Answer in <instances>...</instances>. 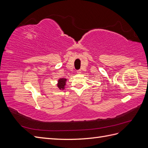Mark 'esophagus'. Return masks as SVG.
I'll list each match as a JSON object with an SVG mask.
<instances>
[{"mask_svg":"<svg viewBox=\"0 0 148 148\" xmlns=\"http://www.w3.org/2000/svg\"><path fill=\"white\" fill-rule=\"evenodd\" d=\"M77 73L78 74H81V73H82V70H77Z\"/></svg>","mask_w":148,"mask_h":148,"instance_id":"34e87169","label":"esophagus"}]
</instances>
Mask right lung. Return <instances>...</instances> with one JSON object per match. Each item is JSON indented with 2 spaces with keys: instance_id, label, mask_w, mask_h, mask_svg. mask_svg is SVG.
I'll use <instances>...</instances> for the list:
<instances>
[{
  "instance_id": "1",
  "label": "right lung",
  "mask_w": 148,
  "mask_h": 148,
  "mask_svg": "<svg viewBox=\"0 0 148 148\" xmlns=\"http://www.w3.org/2000/svg\"><path fill=\"white\" fill-rule=\"evenodd\" d=\"M66 80L67 79L66 78H60L58 80L57 87L59 88V89H60V90H63V89H65Z\"/></svg>"
}]
</instances>
